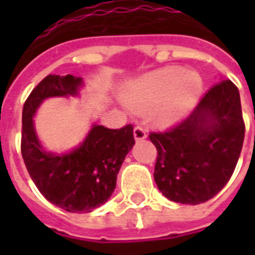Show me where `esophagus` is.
<instances>
[{
    "mask_svg": "<svg viewBox=\"0 0 255 255\" xmlns=\"http://www.w3.org/2000/svg\"><path fill=\"white\" fill-rule=\"evenodd\" d=\"M133 136H135V140H144L147 137V131H145V128L141 127V126H136L133 128Z\"/></svg>",
    "mask_w": 255,
    "mask_h": 255,
    "instance_id": "34e87169",
    "label": "esophagus"
}]
</instances>
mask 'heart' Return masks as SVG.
Returning <instances> with one entry per match:
<instances>
[{"label":"heart","instance_id":"heart-1","mask_svg":"<svg viewBox=\"0 0 255 255\" xmlns=\"http://www.w3.org/2000/svg\"><path fill=\"white\" fill-rule=\"evenodd\" d=\"M202 87L198 74L184 73L181 67H165L133 82L126 92V99L136 110H147L161 102L156 119L160 123H172L193 107Z\"/></svg>","mask_w":255,"mask_h":255}]
</instances>
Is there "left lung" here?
<instances>
[{
    "instance_id": "obj_1",
    "label": "left lung",
    "mask_w": 255,
    "mask_h": 255,
    "mask_svg": "<svg viewBox=\"0 0 255 255\" xmlns=\"http://www.w3.org/2000/svg\"><path fill=\"white\" fill-rule=\"evenodd\" d=\"M245 137L237 86L224 79L204 94L185 119L164 132H149L157 149L155 181L172 201L197 205L226 185Z\"/></svg>"
}]
</instances>
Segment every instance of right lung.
Instances as JSON below:
<instances>
[{
  "label": "right lung",
  "mask_w": 255,
  "mask_h": 255,
  "mask_svg": "<svg viewBox=\"0 0 255 255\" xmlns=\"http://www.w3.org/2000/svg\"><path fill=\"white\" fill-rule=\"evenodd\" d=\"M81 78L47 75L30 92L22 111L21 153L38 190L51 204L71 213H88L111 197L127 153L135 144L133 127L94 126L81 147L67 155L46 153L38 141L33 115L50 96L77 95Z\"/></svg>",
  "instance_id": "1"
}]
</instances>
